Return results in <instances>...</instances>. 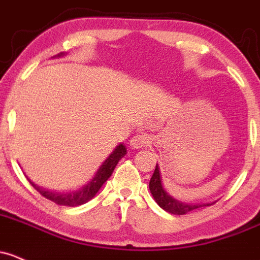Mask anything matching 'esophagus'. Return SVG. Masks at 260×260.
I'll return each mask as SVG.
<instances>
[{"label":"esophagus","mask_w":260,"mask_h":260,"mask_svg":"<svg viewBox=\"0 0 260 260\" xmlns=\"http://www.w3.org/2000/svg\"><path fill=\"white\" fill-rule=\"evenodd\" d=\"M151 142V138L148 136L145 135V133H141V135H136L132 140L129 141V145L132 148H143V147H147Z\"/></svg>","instance_id":"1"}]
</instances>
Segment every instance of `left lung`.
Masks as SVG:
<instances>
[{
  "label": "left lung",
  "instance_id": "obj_1",
  "mask_svg": "<svg viewBox=\"0 0 260 260\" xmlns=\"http://www.w3.org/2000/svg\"><path fill=\"white\" fill-rule=\"evenodd\" d=\"M149 190H151L152 196H153L154 201L159 205V208H162L167 212H171V214L175 215H183L188 211L195 210V209L211 205V204H201V205L200 204H196V205H192V204L181 203V201L172 198L171 195H169V193L165 191L164 186H162L158 165H156L153 175H152L151 180H149Z\"/></svg>",
  "mask_w": 260,
  "mask_h": 260
}]
</instances>
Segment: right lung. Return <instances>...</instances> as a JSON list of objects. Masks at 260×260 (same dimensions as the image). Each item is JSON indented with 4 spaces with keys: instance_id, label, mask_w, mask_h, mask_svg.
Listing matches in <instances>:
<instances>
[{
    "instance_id": "right-lung-1",
    "label": "right lung",
    "mask_w": 260,
    "mask_h": 260,
    "mask_svg": "<svg viewBox=\"0 0 260 260\" xmlns=\"http://www.w3.org/2000/svg\"><path fill=\"white\" fill-rule=\"evenodd\" d=\"M62 54L57 55V56H61ZM127 153V149L123 143H120L119 146L115 147V149L109 154L108 158L103 162L99 170L96 171L95 176L93 177V180L89 181L84 187H81L80 190L75 191V192H69V193H61V192H55V191L45 190V188L40 187V186H36L32 181H30L31 185L44 196L48 200L54 201L57 205L62 206H79L83 204L88 203L89 200L94 198L96 195V192L99 191V188L103 186V183L106 182L109 177L112 176V172L114 171L115 166L119 162V159L122 157L125 156Z\"/></svg>"
}]
</instances>
